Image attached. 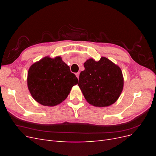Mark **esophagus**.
<instances>
[{
	"instance_id": "esophagus-1",
	"label": "esophagus",
	"mask_w": 156,
	"mask_h": 156,
	"mask_svg": "<svg viewBox=\"0 0 156 156\" xmlns=\"http://www.w3.org/2000/svg\"><path fill=\"white\" fill-rule=\"evenodd\" d=\"M79 74H80V73H79V72H77V73H75V75H76L78 79L79 78Z\"/></svg>"
}]
</instances>
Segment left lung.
Returning a JSON list of instances; mask_svg holds the SVG:
<instances>
[{
	"label": "left lung",
	"instance_id": "1",
	"mask_svg": "<svg viewBox=\"0 0 156 156\" xmlns=\"http://www.w3.org/2000/svg\"><path fill=\"white\" fill-rule=\"evenodd\" d=\"M78 85L87 101L94 106L113 104L123 90L124 79L120 68L105 57L96 62L92 58L84 63Z\"/></svg>",
	"mask_w": 156,
	"mask_h": 156
}]
</instances>
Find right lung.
I'll list each match as a JSON object with an SVG mask.
<instances>
[{
  "label": "right lung",
  "instance_id": "obj_1",
  "mask_svg": "<svg viewBox=\"0 0 156 156\" xmlns=\"http://www.w3.org/2000/svg\"><path fill=\"white\" fill-rule=\"evenodd\" d=\"M77 83L75 75L60 56L45 57L32 64L28 72L27 84L32 96L45 106L62 102Z\"/></svg>",
  "mask_w": 156,
  "mask_h": 156
}]
</instances>
